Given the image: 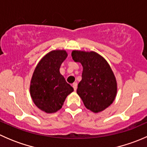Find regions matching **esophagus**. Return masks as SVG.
Here are the masks:
<instances>
[{
	"label": "esophagus",
	"instance_id": "1",
	"mask_svg": "<svg viewBox=\"0 0 147 147\" xmlns=\"http://www.w3.org/2000/svg\"><path fill=\"white\" fill-rule=\"evenodd\" d=\"M72 87H73L74 88V90H76L77 88H78V84H77V82H74L73 84H72Z\"/></svg>",
	"mask_w": 147,
	"mask_h": 147
}]
</instances>
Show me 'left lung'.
Wrapping results in <instances>:
<instances>
[{
	"mask_svg": "<svg viewBox=\"0 0 147 147\" xmlns=\"http://www.w3.org/2000/svg\"><path fill=\"white\" fill-rule=\"evenodd\" d=\"M72 59L80 63L83 70L82 80L77 93L86 108L98 113L114 102L117 92V84L113 71L107 60L95 52L73 50Z\"/></svg>",
	"mask_w": 147,
	"mask_h": 147,
	"instance_id": "8db88e82",
	"label": "left lung"
}]
</instances>
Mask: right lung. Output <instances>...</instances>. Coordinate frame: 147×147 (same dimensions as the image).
Wrapping results in <instances>:
<instances>
[{"label": "right lung", "instance_id": "obj_1", "mask_svg": "<svg viewBox=\"0 0 147 147\" xmlns=\"http://www.w3.org/2000/svg\"><path fill=\"white\" fill-rule=\"evenodd\" d=\"M67 57L64 50H53L40 60L32 74L30 85L31 98L46 113H54L61 109L67 96L74 90L60 72Z\"/></svg>", "mask_w": 147, "mask_h": 147}]
</instances>
